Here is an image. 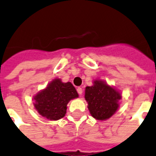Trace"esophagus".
Returning a JSON list of instances; mask_svg holds the SVG:
<instances>
[{"label":"esophagus","mask_w":156,"mask_h":156,"mask_svg":"<svg viewBox=\"0 0 156 156\" xmlns=\"http://www.w3.org/2000/svg\"><path fill=\"white\" fill-rule=\"evenodd\" d=\"M77 91H78V93L79 95H82V93H83V89L81 88V87H78L77 88Z\"/></svg>","instance_id":"esophagus-1"}]
</instances>
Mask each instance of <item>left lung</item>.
I'll list each match as a JSON object with an SVG mask.
<instances>
[{
  "label": "left lung",
  "mask_w": 156,
  "mask_h": 156,
  "mask_svg": "<svg viewBox=\"0 0 156 156\" xmlns=\"http://www.w3.org/2000/svg\"><path fill=\"white\" fill-rule=\"evenodd\" d=\"M85 99L90 114L98 120H105L117 111L120 93L101 80H95L93 85L87 87Z\"/></svg>",
  "instance_id": "left-lung-1"
}]
</instances>
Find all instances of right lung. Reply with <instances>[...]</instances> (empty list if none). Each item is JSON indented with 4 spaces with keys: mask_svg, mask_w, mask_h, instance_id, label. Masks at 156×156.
Listing matches in <instances>:
<instances>
[{
    "mask_svg": "<svg viewBox=\"0 0 156 156\" xmlns=\"http://www.w3.org/2000/svg\"><path fill=\"white\" fill-rule=\"evenodd\" d=\"M77 97L78 94L72 83L56 78L36 95L34 106L41 116L49 120H58L66 114L69 101Z\"/></svg>",
    "mask_w": 156,
    "mask_h": 156,
    "instance_id": "obj_1",
    "label": "right lung"
}]
</instances>
